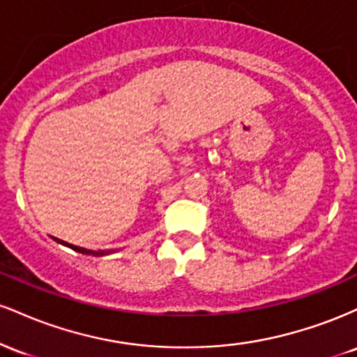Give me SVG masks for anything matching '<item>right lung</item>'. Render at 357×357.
Listing matches in <instances>:
<instances>
[{
	"label": "right lung",
	"instance_id": "obj_1",
	"mask_svg": "<svg viewBox=\"0 0 357 357\" xmlns=\"http://www.w3.org/2000/svg\"><path fill=\"white\" fill-rule=\"evenodd\" d=\"M55 240L59 241V243H61V245H67V247H70L72 250H75V252H79V253H85V255L102 257V255H105V253H110V250H109V252H104V250H100V252H93V250H87V248L77 247V245H70V243H67V241H63V240H59V238H55Z\"/></svg>",
	"mask_w": 357,
	"mask_h": 357
}]
</instances>
